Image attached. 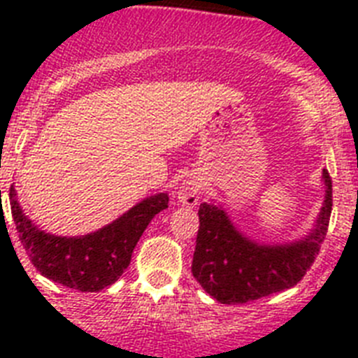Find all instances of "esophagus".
I'll return each instance as SVG.
<instances>
[{
  "label": "esophagus",
  "mask_w": 358,
  "mask_h": 358,
  "mask_svg": "<svg viewBox=\"0 0 358 358\" xmlns=\"http://www.w3.org/2000/svg\"><path fill=\"white\" fill-rule=\"evenodd\" d=\"M202 195V181L197 177H192V179H186L181 186H179V192H177V197L182 204L186 206H195Z\"/></svg>",
  "instance_id": "obj_1"
}]
</instances>
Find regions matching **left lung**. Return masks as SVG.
<instances>
[{"label": "left lung", "instance_id": "obj_1", "mask_svg": "<svg viewBox=\"0 0 358 358\" xmlns=\"http://www.w3.org/2000/svg\"><path fill=\"white\" fill-rule=\"evenodd\" d=\"M324 201L306 236L285 243H260L243 235L226 210L213 202L199 208V233L192 273L213 299L248 303L290 289L301 281L319 255L331 215V179L322 170Z\"/></svg>", "mask_w": 358, "mask_h": 358}]
</instances>
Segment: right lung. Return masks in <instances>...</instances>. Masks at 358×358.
Returning <instances> with one entry per match:
<instances>
[{"label":"right lung","instance_id":"add662e5","mask_svg":"<svg viewBox=\"0 0 358 358\" xmlns=\"http://www.w3.org/2000/svg\"><path fill=\"white\" fill-rule=\"evenodd\" d=\"M15 195L10 186L8 199L15 229L34 267L44 278L80 292H98L118 281L148 222L169 208V194L150 195L94 233L57 236L31 222Z\"/></svg>","mask_w":358,"mask_h":358}]
</instances>
